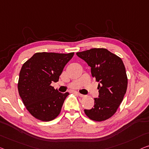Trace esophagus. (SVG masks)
<instances>
[{"label": "esophagus", "instance_id": "34e87169", "mask_svg": "<svg viewBox=\"0 0 149 149\" xmlns=\"http://www.w3.org/2000/svg\"><path fill=\"white\" fill-rule=\"evenodd\" d=\"M77 94L78 95V96H79V97H83L85 96H84V95H83V94H79V93H78V92H77Z\"/></svg>", "mask_w": 149, "mask_h": 149}]
</instances>
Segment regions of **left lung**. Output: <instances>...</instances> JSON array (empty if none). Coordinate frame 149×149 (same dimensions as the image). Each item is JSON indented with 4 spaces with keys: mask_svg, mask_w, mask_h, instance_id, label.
I'll use <instances>...</instances> for the list:
<instances>
[{
    "mask_svg": "<svg viewBox=\"0 0 149 149\" xmlns=\"http://www.w3.org/2000/svg\"><path fill=\"white\" fill-rule=\"evenodd\" d=\"M76 55L88 64L92 77L99 82V96L94 98V107L84 112L92 120H106L115 114L126 92L128 78L123 61L104 48H93Z\"/></svg>",
    "mask_w": 149,
    "mask_h": 149,
    "instance_id": "8db88e82",
    "label": "left lung"
}]
</instances>
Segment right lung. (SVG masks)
I'll use <instances>...</instances> for the list:
<instances>
[{
    "mask_svg": "<svg viewBox=\"0 0 149 149\" xmlns=\"http://www.w3.org/2000/svg\"><path fill=\"white\" fill-rule=\"evenodd\" d=\"M74 53H35L22 66L18 90L31 114L41 121H51L61 112L68 92L62 94L51 86L58 81L64 67Z\"/></svg>",
    "mask_w": 149,
    "mask_h": 149,
    "instance_id": "add662e5",
    "label": "right lung"
}]
</instances>
